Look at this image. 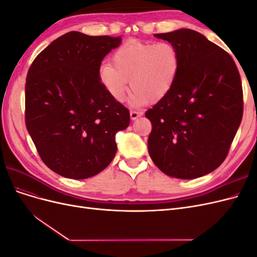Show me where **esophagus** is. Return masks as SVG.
<instances>
[{"label": "esophagus", "instance_id": "obj_1", "mask_svg": "<svg viewBox=\"0 0 257 257\" xmlns=\"http://www.w3.org/2000/svg\"><path fill=\"white\" fill-rule=\"evenodd\" d=\"M131 119L132 120H136L137 118H139V116L143 115V111L142 110H131Z\"/></svg>", "mask_w": 257, "mask_h": 257}]
</instances>
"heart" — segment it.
Returning <instances> with one entry per match:
<instances>
[{
	"label": "heart",
	"mask_w": 257,
	"mask_h": 257,
	"mask_svg": "<svg viewBox=\"0 0 257 257\" xmlns=\"http://www.w3.org/2000/svg\"><path fill=\"white\" fill-rule=\"evenodd\" d=\"M111 62H104L98 78L116 100H122L128 90L132 102L141 105L149 100L160 102L172 90L179 72V54L167 42L146 43L130 40L116 48Z\"/></svg>",
	"instance_id": "obj_1"
}]
</instances>
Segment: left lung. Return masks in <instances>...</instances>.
I'll return each mask as SVG.
<instances>
[{
	"label": "left lung",
	"instance_id": "8db88e82",
	"mask_svg": "<svg viewBox=\"0 0 257 257\" xmlns=\"http://www.w3.org/2000/svg\"><path fill=\"white\" fill-rule=\"evenodd\" d=\"M173 44L179 72L168 94L146 111L152 124L148 151L163 173L195 179L226 159L243 114L235 61L196 31L155 34Z\"/></svg>",
	"mask_w": 257,
	"mask_h": 257
}]
</instances>
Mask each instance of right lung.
<instances>
[{"label": "right lung", "mask_w": 257, "mask_h": 257, "mask_svg": "<svg viewBox=\"0 0 257 257\" xmlns=\"http://www.w3.org/2000/svg\"><path fill=\"white\" fill-rule=\"evenodd\" d=\"M121 36L72 31L34 59L26 82V125L45 165L69 179L104 170L116 152L130 111L98 78L102 61Z\"/></svg>", "instance_id": "1"}]
</instances>
